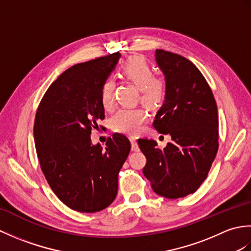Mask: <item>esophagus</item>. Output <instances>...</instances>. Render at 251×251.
I'll list each match as a JSON object with an SVG mask.
<instances>
[{
    "label": "esophagus",
    "mask_w": 251,
    "mask_h": 251,
    "mask_svg": "<svg viewBox=\"0 0 251 251\" xmlns=\"http://www.w3.org/2000/svg\"><path fill=\"white\" fill-rule=\"evenodd\" d=\"M130 142H131V150L132 151H139V147H138L137 140L134 137H130Z\"/></svg>",
    "instance_id": "esophagus-1"
}]
</instances>
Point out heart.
Here are the masks:
<instances>
[{
    "label": "heart",
    "mask_w": 251,
    "mask_h": 251,
    "mask_svg": "<svg viewBox=\"0 0 251 251\" xmlns=\"http://www.w3.org/2000/svg\"><path fill=\"white\" fill-rule=\"evenodd\" d=\"M120 74L123 78L136 85L143 103L155 108L164 101L167 83L163 77L153 75L152 66L143 57L134 56L126 59L120 68ZM113 90L114 82L106 78L100 88V102L105 110L113 108ZM147 120L146 109H122L112 117L111 125L115 132L134 136L141 131Z\"/></svg>",
    "instance_id": "obj_1"
}]
</instances>
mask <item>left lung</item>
<instances>
[{
	"instance_id": "8db88e82",
	"label": "left lung",
	"mask_w": 251,
	"mask_h": 251,
	"mask_svg": "<svg viewBox=\"0 0 251 251\" xmlns=\"http://www.w3.org/2000/svg\"><path fill=\"white\" fill-rule=\"evenodd\" d=\"M167 93L153 126L172 136L163 150L152 139H139L147 157L142 172L153 191L166 199L194 193L204 182L219 148L217 103L204 75L189 59L156 50Z\"/></svg>"
}]
</instances>
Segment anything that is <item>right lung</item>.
Segmentation results:
<instances>
[{"mask_svg": "<svg viewBox=\"0 0 251 251\" xmlns=\"http://www.w3.org/2000/svg\"><path fill=\"white\" fill-rule=\"evenodd\" d=\"M121 54L99 57L69 68L46 90L34 121L40 166L63 204L79 212H97L115 200L119 173L130 152L121 134L93 146L90 134L104 119L101 85Z\"/></svg>", "mask_w": 251, "mask_h": 251, "instance_id": "obj_1", "label": "right lung"}]
</instances>
